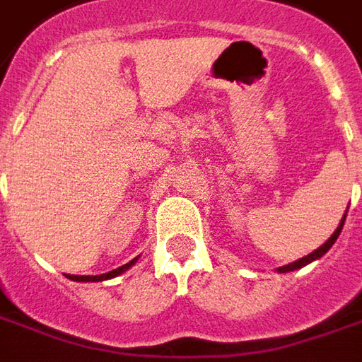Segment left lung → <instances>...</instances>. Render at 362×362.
<instances>
[{
    "mask_svg": "<svg viewBox=\"0 0 362 362\" xmlns=\"http://www.w3.org/2000/svg\"><path fill=\"white\" fill-rule=\"evenodd\" d=\"M345 217H347V214H345V216H343V219H341L339 227H337V229L333 231V235H331V237H329V239H327V241L323 243V245H322V247H320V249H315V251H313V252H310L308 257H302V259L294 260V262H290V264H284V267H280V269H276L278 272H290V270L302 269V267H305V264H310V262H313V260L322 259L323 255H325V252L329 251L331 247H333V243L337 241V237H339L341 229H343V223H345Z\"/></svg>",
    "mask_w": 362,
    "mask_h": 362,
    "instance_id": "obj_1",
    "label": "left lung"
}]
</instances>
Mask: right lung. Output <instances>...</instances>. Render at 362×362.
<instances>
[{"mask_svg":"<svg viewBox=\"0 0 362 362\" xmlns=\"http://www.w3.org/2000/svg\"><path fill=\"white\" fill-rule=\"evenodd\" d=\"M139 259V257H137ZM137 259L129 260L127 264H123V267H119V269L111 270V272H105V274H98V276H78V274H66V278H70V280H74V282H102V280H110V278H115L119 276L121 272H125L127 269H131L135 262H137Z\"/></svg>","mask_w":362,"mask_h":362,"instance_id":"obj_1","label":"right lung"}]
</instances>
